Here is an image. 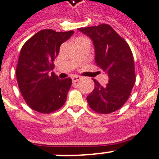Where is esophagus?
<instances>
[{"instance_id": "obj_1", "label": "esophagus", "mask_w": 159, "mask_h": 159, "mask_svg": "<svg viewBox=\"0 0 159 159\" xmlns=\"http://www.w3.org/2000/svg\"><path fill=\"white\" fill-rule=\"evenodd\" d=\"M81 78H82V77H79V76H73V77H72V80H73V82H78V81H80Z\"/></svg>"}]
</instances>
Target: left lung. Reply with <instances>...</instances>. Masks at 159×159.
<instances>
[{
	"mask_svg": "<svg viewBox=\"0 0 159 159\" xmlns=\"http://www.w3.org/2000/svg\"><path fill=\"white\" fill-rule=\"evenodd\" d=\"M78 30L87 35L95 46L96 65L109 76V83L102 86L95 79V88L86 100L96 113L115 112L128 100L135 82L133 55L122 37L109 24H100Z\"/></svg>",
	"mask_w": 159,
	"mask_h": 159,
	"instance_id": "left-lung-1",
	"label": "left lung"
}]
</instances>
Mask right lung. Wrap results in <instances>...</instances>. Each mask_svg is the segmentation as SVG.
Returning a JSON list of instances; mask_svg holds the SVG:
<instances>
[{
  "mask_svg": "<svg viewBox=\"0 0 159 159\" xmlns=\"http://www.w3.org/2000/svg\"><path fill=\"white\" fill-rule=\"evenodd\" d=\"M73 33L44 29L28 39L20 50L16 68L19 88L28 106L38 113L55 112L66 101L72 79L59 80L50 72L61 44Z\"/></svg>",
  "mask_w": 159,
  "mask_h": 159,
  "instance_id": "1",
  "label": "right lung"
}]
</instances>
